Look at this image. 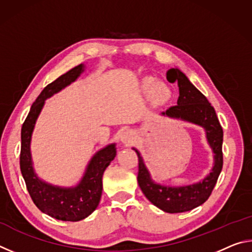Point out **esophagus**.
Masks as SVG:
<instances>
[{
  "label": "esophagus",
  "mask_w": 252,
  "mask_h": 252,
  "mask_svg": "<svg viewBox=\"0 0 252 252\" xmlns=\"http://www.w3.org/2000/svg\"><path fill=\"white\" fill-rule=\"evenodd\" d=\"M134 140H135V135H134L133 132L130 131V130L125 131L122 133V135H121V141L125 143V144L133 143Z\"/></svg>",
  "instance_id": "34e87169"
}]
</instances>
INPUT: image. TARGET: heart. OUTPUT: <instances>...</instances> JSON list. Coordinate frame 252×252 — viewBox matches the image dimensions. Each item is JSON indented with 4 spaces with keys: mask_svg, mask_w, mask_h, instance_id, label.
I'll use <instances>...</instances> for the list:
<instances>
[{
    "mask_svg": "<svg viewBox=\"0 0 252 252\" xmlns=\"http://www.w3.org/2000/svg\"><path fill=\"white\" fill-rule=\"evenodd\" d=\"M153 85H155V82H153L152 80L144 81V83H143L144 91L149 93L152 90ZM168 94H169V91L167 88L163 87L162 84H157L155 89H153V93H152L153 101H155L156 103H162V102H164L165 100H167Z\"/></svg>",
    "mask_w": 252,
    "mask_h": 252,
    "instance_id": "1",
    "label": "heart"
}]
</instances>
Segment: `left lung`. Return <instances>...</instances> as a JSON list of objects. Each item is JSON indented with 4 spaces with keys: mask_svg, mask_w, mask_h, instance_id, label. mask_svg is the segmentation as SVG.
I'll return each instance as SVG.
<instances>
[{
    "mask_svg": "<svg viewBox=\"0 0 252 252\" xmlns=\"http://www.w3.org/2000/svg\"><path fill=\"white\" fill-rule=\"evenodd\" d=\"M167 80L171 83H178L179 99L177 105L170 106L165 112H162V116L180 119L202 126L215 160L211 172L201 181L185 187L162 186L152 180L141 155L133 148L139 158L138 183L144 195L164 212L179 213L201 206L210 197L222 170L223 131L210 102L190 82L185 73L179 69H170L167 72Z\"/></svg>",
    "mask_w": 252,
    "mask_h": 252,
    "instance_id": "8db88e82",
    "label": "left lung"
}]
</instances>
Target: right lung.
I'll list each match as a JSON object with an SVG mask.
<instances>
[{
  "label": "right lung",
  "instance_id": "1",
  "mask_svg": "<svg viewBox=\"0 0 252 252\" xmlns=\"http://www.w3.org/2000/svg\"><path fill=\"white\" fill-rule=\"evenodd\" d=\"M83 71L84 65L80 64L46 85L32 104L21 130L20 168L29 193L34 204L42 212L62 221H80L95 210L102 194V176L117 156L114 143L101 149L89 162L81 181L72 188L50 185L37 178L34 172L30 146L34 126L44 102L48 97L74 82Z\"/></svg>",
  "mask_w": 252,
  "mask_h": 252
}]
</instances>
